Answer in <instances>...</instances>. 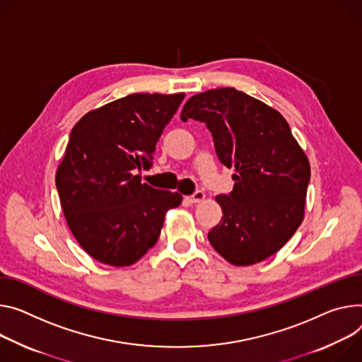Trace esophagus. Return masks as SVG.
<instances>
[{"label": "esophagus", "mask_w": 362, "mask_h": 362, "mask_svg": "<svg viewBox=\"0 0 362 362\" xmlns=\"http://www.w3.org/2000/svg\"><path fill=\"white\" fill-rule=\"evenodd\" d=\"M204 199H205V193H204L202 190H196L193 194L186 196V201H187L189 204H199V202H202Z\"/></svg>", "instance_id": "1"}]
</instances>
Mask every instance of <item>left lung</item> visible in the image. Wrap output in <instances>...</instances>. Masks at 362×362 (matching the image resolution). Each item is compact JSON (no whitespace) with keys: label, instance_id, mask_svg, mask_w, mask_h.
<instances>
[{"label":"left lung","instance_id":"left-lung-1","mask_svg":"<svg viewBox=\"0 0 362 362\" xmlns=\"http://www.w3.org/2000/svg\"><path fill=\"white\" fill-rule=\"evenodd\" d=\"M182 121L205 122L234 189L218 194L223 216L211 245L234 266L276 254L303 221L310 166L283 115L235 88L211 89L185 104Z\"/></svg>","mask_w":362,"mask_h":362}]
</instances>
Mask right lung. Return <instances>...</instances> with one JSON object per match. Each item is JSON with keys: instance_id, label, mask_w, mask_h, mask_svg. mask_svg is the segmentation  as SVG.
I'll return each instance as SVG.
<instances>
[{"instance_id": "right-lung-1", "label": "right lung", "mask_w": 362, "mask_h": 362, "mask_svg": "<svg viewBox=\"0 0 362 362\" xmlns=\"http://www.w3.org/2000/svg\"><path fill=\"white\" fill-rule=\"evenodd\" d=\"M185 93H133L85 114L56 172L60 205L79 245L114 267L134 264L158 240L177 192L141 183Z\"/></svg>"}]
</instances>
